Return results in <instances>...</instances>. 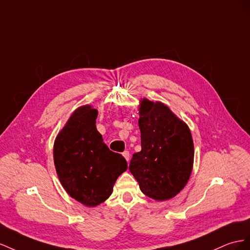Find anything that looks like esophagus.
<instances>
[{"label":"esophagus","mask_w":250,"mask_h":250,"mask_svg":"<svg viewBox=\"0 0 250 250\" xmlns=\"http://www.w3.org/2000/svg\"><path fill=\"white\" fill-rule=\"evenodd\" d=\"M123 155H124V157H125L126 161L130 160V152H129V151H125V152L123 153Z\"/></svg>","instance_id":"esophagus-1"}]
</instances>
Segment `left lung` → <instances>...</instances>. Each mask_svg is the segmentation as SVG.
Masks as SVG:
<instances>
[{"instance_id": "left-lung-1", "label": "left lung", "mask_w": 250, "mask_h": 250, "mask_svg": "<svg viewBox=\"0 0 250 250\" xmlns=\"http://www.w3.org/2000/svg\"><path fill=\"white\" fill-rule=\"evenodd\" d=\"M139 114L141 151L133 155L129 169L145 195L168 200L189 179L194 163L190 131L161 103L144 99Z\"/></svg>"}]
</instances>
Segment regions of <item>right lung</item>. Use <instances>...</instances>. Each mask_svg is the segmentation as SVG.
I'll return each instance as SVG.
<instances>
[{
	"instance_id": "obj_1",
	"label": "right lung",
	"mask_w": 250,
	"mask_h": 250,
	"mask_svg": "<svg viewBox=\"0 0 250 250\" xmlns=\"http://www.w3.org/2000/svg\"><path fill=\"white\" fill-rule=\"evenodd\" d=\"M97 111L78 108L54 142L56 173L68 194L87 206H96L112 194L118 176L127 168L123 155L110 151L96 129Z\"/></svg>"
}]
</instances>
